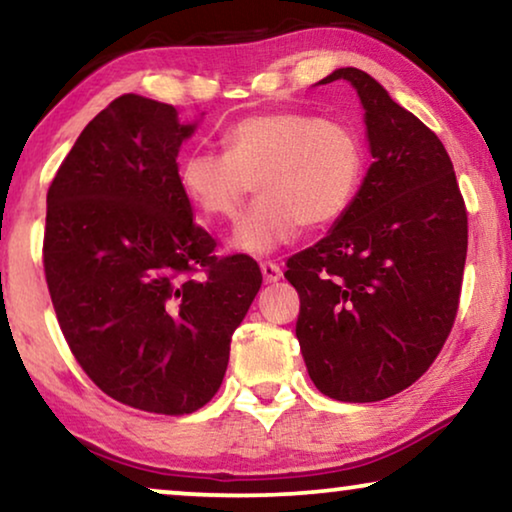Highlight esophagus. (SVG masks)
I'll return each instance as SVG.
<instances>
[{"mask_svg":"<svg viewBox=\"0 0 512 512\" xmlns=\"http://www.w3.org/2000/svg\"><path fill=\"white\" fill-rule=\"evenodd\" d=\"M261 272H263L265 284H275V282H279V279H282V268H279L277 263H270V261L261 263Z\"/></svg>","mask_w":512,"mask_h":512,"instance_id":"esophagus-1","label":"esophagus"}]
</instances>
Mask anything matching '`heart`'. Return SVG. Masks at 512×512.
Here are the masks:
<instances>
[{"mask_svg": "<svg viewBox=\"0 0 512 512\" xmlns=\"http://www.w3.org/2000/svg\"><path fill=\"white\" fill-rule=\"evenodd\" d=\"M223 153L195 149L181 156L179 188L209 221L233 219L256 181L261 195L230 235V249L268 256L300 226L338 221L366 170L361 137L345 123L305 111H263L228 125Z\"/></svg>", "mask_w": 512, "mask_h": 512, "instance_id": "1", "label": "heart"}]
</instances>
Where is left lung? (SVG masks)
Segmentation results:
<instances>
[{"label":"left lung","mask_w":512,"mask_h":512,"mask_svg":"<svg viewBox=\"0 0 512 512\" xmlns=\"http://www.w3.org/2000/svg\"><path fill=\"white\" fill-rule=\"evenodd\" d=\"M359 95L370 163L324 240L289 261L296 338L321 394L382 401L419 380L457 317L468 223L452 160L373 76L340 67Z\"/></svg>","instance_id":"1"}]
</instances>
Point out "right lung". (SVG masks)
<instances>
[{
  "mask_svg": "<svg viewBox=\"0 0 512 512\" xmlns=\"http://www.w3.org/2000/svg\"><path fill=\"white\" fill-rule=\"evenodd\" d=\"M198 121L121 95L76 139L46 198L44 270L62 335L104 394L158 415L212 401L230 338L261 289L247 256L216 258L177 179Z\"/></svg>",
  "mask_w": 512,
  "mask_h": 512,
  "instance_id": "right-lung-1",
  "label": "right lung"
}]
</instances>
